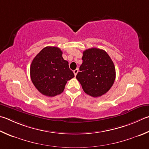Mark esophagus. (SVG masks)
Here are the masks:
<instances>
[{"label":"esophagus","instance_id":"1","mask_svg":"<svg viewBox=\"0 0 149 149\" xmlns=\"http://www.w3.org/2000/svg\"><path fill=\"white\" fill-rule=\"evenodd\" d=\"M78 72H79V70H78L77 68V69H75V70H74V75H75V76H76V75L77 74Z\"/></svg>","mask_w":149,"mask_h":149}]
</instances>
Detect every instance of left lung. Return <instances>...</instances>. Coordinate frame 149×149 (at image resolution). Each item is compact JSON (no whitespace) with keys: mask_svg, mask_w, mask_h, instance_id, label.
I'll return each instance as SVG.
<instances>
[{"mask_svg":"<svg viewBox=\"0 0 149 149\" xmlns=\"http://www.w3.org/2000/svg\"><path fill=\"white\" fill-rule=\"evenodd\" d=\"M83 63L77 79L84 92L93 97H100L108 92L115 79V68L104 50L91 48L83 51Z\"/></svg>","mask_w":149,"mask_h":149,"instance_id":"obj_1","label":"left lung"}]
</instances>
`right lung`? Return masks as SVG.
Returning a JSON list of instances; mask_svg holds the SVG:
<instances>
[{"mask_svg": "<svg viewBox=\"0 0 149 149\" xmlns=\"http://www.w3.org/2000/svg\"><path fill=\"white\" fill-rule=\"evenodd\" d=\"M31 78L43 95L53 97L63 93L67 81L74 77L68 62L63 57L58 47L47 46L40 51L32 61Z\"/></svg>", "mask_w": 149, "mask_h": 149, "instance_id": "right-lung-1", "label": "right lung"}]
</instances>
